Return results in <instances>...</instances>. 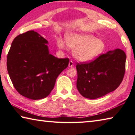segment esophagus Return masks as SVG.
Returning a JSON list of instances; mask_svg holds the SVG:
<instances>
[{
    "instance_id": "obj_1",
    "label": "esophagus",
    "mask_w": 135,
    "mask_h": 135,
    "mask_svg": "<svg viewBox=\"0 0 135 135\" xmlns=\"http://www.w3.org/2000/svg\"><path fill=\"white\" fill-rule=\"evenodd\" d=\"M68 66H69L70 67H73V66H74V62H73V61L71 60L70 62H69V64H68Z\"/></svg>"
}]
</instances>
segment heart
Here are the masks:
<instances>
[{"instance_id": "obj_1", "label": "heart", "mask_w": 135, "mask_h": 135, "mask_svg": "<svg viewBox=\"0 0 135 135\" xmlns=\"http://www.w3.org/2000/svg\"><path fill=\"white\" fill-rule=\"evenodd\" d=\"M66 43L68 46L74 48L73 54L77 59L88 62L93 60L100 55L105 49L104 40L97 39L94 36L90 35L76 34L66 36ZM59 48L65 49L66 46L64 41L58 40Z\"/></svg>"}]
</instances>
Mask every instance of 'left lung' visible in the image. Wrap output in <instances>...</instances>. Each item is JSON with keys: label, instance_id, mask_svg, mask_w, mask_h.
<instances>
[{"label": "left lung", "instance_id": "left-lung-1", "mask_svg": "<svg viewBox=\"0 0 135 135\" xmlns=\"http://www.w3.org/2000/svg\"><path fill=\"white\" fill-rule=\"evenodd\" d=\"M126 55L117 49L101 54L90 62L76 65L77 88L83 97L94 99L115 90L123 81Z\"/></svg>", "mask_w": 135, "mask_h": 135}]
</instances>
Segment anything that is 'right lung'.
I'll use <instances>...</instances> for the list:
<instances>
[{
	"label": "right lung",
	"mask_w": 135,
	"mask_h": 135,
	"mask_svg": "<svg viewBox=\"0 0 135 135\" xmlns=\"http://www.w3.org/2000/svg\"><path fill=\"white\" fill-rule=\"evenodd\" d=\"M47 41L34 30L17 36L7 56V69L17 92L33 100L48 96L69 59L49 53Z\"/></svg>",
	"instance_id": "1"
}]
</instances>
